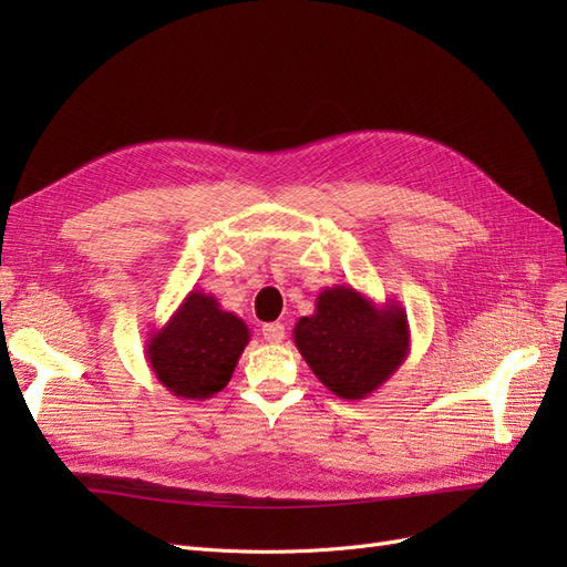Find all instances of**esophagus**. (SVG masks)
<instances>
[{
	"label": "esophagus",
	"instance_id": "34e87169",
	"mask_svg": "<svg viewBox=\"0 0 567 567\" xmlns=\"http://www.w3.org/2000/svg\"><path fill=\"white\" fill-rule=\"evenodd\" d=\"M262 336L267 342H281L286 338V329L281 323H265L262 326Z\"/></svg>",
	"mask_w": 567,
	"mask_h": 567
}]
</instances>
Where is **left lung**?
Returning <instances> with one entry per match:
<instances>
[{
	"instance_id": "1",
	"label": "left lung",
	"mask_w": 567,
	"mask_h": 567,
	"mask_svg": "<svg viewBox=\"0 0 567 567\" xmlns=\"http://www.w3.org/2000/svg\"><path fill=\"white\" fill-rule=\"evenodd\" d=\"M296 348L317 379L342 400H364L398 371L411 350L400 300L379 305L352 286L323 288L315 315L300 317Z\"/></svg>"
}]
</instances>
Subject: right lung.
<instances>
[{"mask_svg":"<svg viewBox=\"0 0 567 567\" xmlns=\"http://www.w3.org/2000/svg\"><path fill=\"white\" fill-rule=\"evenodd\" d=\"M250 340L241 317L221 310L213 293L192 290L146 340V359L158 383L182 400H208L227 388Z\"/></svg>","mask_w":567,"mask_h":567,"instance_id":"add662e5","label":"right lung"}]
</instances>
